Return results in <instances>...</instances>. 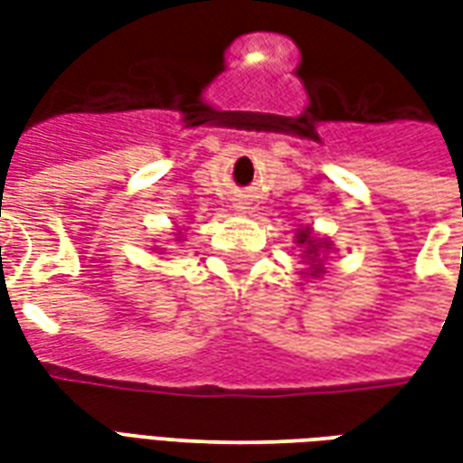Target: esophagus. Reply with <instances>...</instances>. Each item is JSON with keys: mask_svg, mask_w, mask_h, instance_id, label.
Returning <instances> with one entry per match:
<instances>
[{"mask_svg": "<svg viewBox=\"0 0 463 463\" xmlns=\"http://www.w3.org/2000/svg\"><path fill=\"white\" fill-rule=\"evenodd\" d=\"M235 208H238V211H245V203H238Z\"/></svg>", "mask_w": 463, "mask_h": 463, "instance_id": "34e87169", "label": "esophagus"}]
</instances>
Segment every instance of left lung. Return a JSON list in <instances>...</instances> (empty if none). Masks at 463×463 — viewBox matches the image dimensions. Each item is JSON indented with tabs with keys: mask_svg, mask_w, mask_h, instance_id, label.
Masks as SVG:
<instances>
[{
	"mask_svg": "<svg viewBox=\"0 0 463 463\" xmlns=\"http://www.w3.org/2000/svg\"><path fill=\"white\" fill-rule=\"evenodd\" d=\"M295 242L300 245L302 250H305V260L310 265V275L312 278H320L322 272H325V262L322 258L332 250V242L325 241V238H317L312 228H300L298 235H295Z\"/></svg>",
	"mask_w": 463,
	"mask_h": 463,
	"instance_id": "8db88e82",
	"label": "left lung"
}]
</instances>
